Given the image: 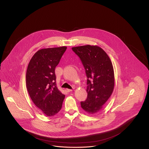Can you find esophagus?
Listing matches in <instances>:
<instances>
[{
	"label": "esophagus",
	"mask_w": 149,
	"mask_h": 149,
	"mask_svg": "<svg viewBox=\"0 0 149 149\" xmlns=\"http://www.w3.org/2000/svg\"><path fill=\"white\" fill-rule=\"evenodd\" d=\"M65 91L67 92H70L71 91H72V89H66Z\"/></svg>",
	"instance_id": "esophagus-1"
}]
</instances>
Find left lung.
I'll return each instance as SVG.
<instances>
[{"instance_id": "left-lung-1", "label": "left lung", "mask_w": 149, "mask_h": 149, "mask_svg": "<svg viewBox=\"0 0 149 149\" xmlns=\"http://www.w3.org/2000/svg\"><path fill=\"white\" fill-rule=\"evenodd\" d=\"M72 49L80 58L88 78V96L81 102V107L88 113L95 114L103 108L113 92V65L106 52L98 46L87 45Z\"/></svg>"}]
</instances>
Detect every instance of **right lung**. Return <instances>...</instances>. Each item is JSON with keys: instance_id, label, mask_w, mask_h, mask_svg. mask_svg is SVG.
<instances>
[{"instance_id": "obj_1", "label": "right lung", "mask_w": 149, "mask_h": 149, "mask_svg": "<svg viewBox=\"0 0 149 149\" xmlns=\"http://www.w3.org/2000/svg\"><path fill=\"white\" fill-rule=\"evenodd\" d=\"M66 46L38 50L28 64L26 84L34 104L48 116H54L61 109L65 98L56 85L55 68Z\"/></svg>"}]
</instances>
